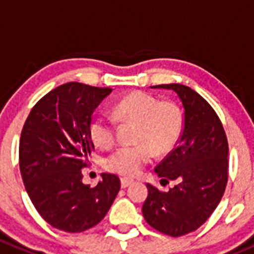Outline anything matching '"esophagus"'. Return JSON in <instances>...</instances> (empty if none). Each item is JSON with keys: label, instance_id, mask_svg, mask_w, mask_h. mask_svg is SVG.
I'll use <instances>...</instances> for the list:
<instances>
[{"label": "esophagus", "instance_id": "obj_1", "mask_svg": "<svg viewBox=\"0 0 254 254\" xmlns=\"http://www.w3.org/2000/svg\"><path fill=\"white\" fill-rule=\"evenodd\" d=\"M131 183H134V181L130 179V178H122V188H127Z\"/></svg>", "mask_w": 254, "mask_h": 254}]
</instances>
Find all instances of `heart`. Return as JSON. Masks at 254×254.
<instances>
[{
	"label": "heart",
	"instance_id": "b5f03b06",
	"mask_svg": "<svg viewBox=\"0 0 254 254\" xmlns=\"http://www.w3.org/2000/svg\"><path fill=\"white\" fill-rule=\"evenodd\" d=\"M122 122L136 123L134 145H125L114 151L105 160L110 172L132 177L153 159L154 150L164 154L172 150L183 131V114L173 101H160L146 92H132L114 108ZM116 123L108 114L95 116L89 127L90 140L98 148L109 149L115 143Z\"/></svg>",
	"mask_w": 254,
	"mask_h": 254
}]
</instances>
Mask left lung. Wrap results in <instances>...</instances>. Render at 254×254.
I'll return each mask as SVG.
<instances>
[{
    "mask_svg": "<svg viewBox=\"0 0 254 254\" xmlns=\"http://www.w3.org/2000/svg\"><path fill=\"white\" fill-rule=\"evenodd\" d=\"M177 94L184 125L175 148L156 165L162 181L175 182L168 191L151 184L143 204L149 226L172 237L194 232L210 217L228 182V141L219 118L207 100L181 84L150 86Z\"/></svg>",
    "mask_w": 254,
    "mask_h": 254,
    "instance_id": "left-lung-1",
    "label": "left lung"
}]
</instances>
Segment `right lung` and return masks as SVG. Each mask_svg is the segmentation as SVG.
I'll return each instance as SVG.
<instances>
[{"mask_svg": "<svg viewBox=\"0 0 254 254\" xmlns=\"http://www.w3.org/2000/svg\"><path fill=\"white\" fill-rule=\"evenodd\" d=\"M113 89L67 82L32 108L20 139V170L26 191L50 226L68 233L92 228L110 209L120 179L101 174L98 186L82 183L81 169L94 150L92 113Z\"/></svg>", "mask_w": 254, "mask_h": 254, "instance_id": "1", "label": "right lung"}]
</instances>
